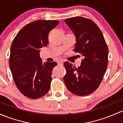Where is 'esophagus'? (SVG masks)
Wrapping results in <instances>:
<instances>
[{
  "label": "esophagus",
  "mask_w": 123,
  "mask_h": 123,
  "mask_svg": "<svg viewBox=\"0 0 123 123\" xmlns=\"http://www.w3.org/2000/svg\"><path fill=\"white\" fill-rule=\"evenodd\" d=\"M58 64H60V65H62L63 64V60H60L58 62Z\"/></svg>",
  "instance_id": "34e87169"
}]
</instances>
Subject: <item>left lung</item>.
Masks as SVG:
<instances>
[{
  "label": "left lung",
  "instance_id": "1",
  "mask_svg": "<svg viewBox=\"0 0 123 123\" xmlns=\"http://www.w3.org/2000/svg\"><path fill=\"white\" fill-rule=\"evenodd\" d=\"M65 23L76 36L74 51L84 59L78 68L64 62L66 74L64 81L71 93L87 96L97 90L103 79L108 66L107 45L98 26L91 19L74 17L66 19Z\"/></svg>",
  "mask_w": 123,
  "mask_h": 123
}]
</instances>
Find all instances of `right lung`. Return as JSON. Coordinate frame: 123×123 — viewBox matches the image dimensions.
<instances>
[{
	"label": "right lung",
	"mask_w": 123,
	"mask_h": 123,
	"mask_svg": "<svg viewBox=\"0 0 123 123\" xmlns=\"http://www.w3.org/2000/svg\"><path fill=\"white\" fill-rule=\"evenodd\" d=\"M59 23L58 20H44L31 22L20 30L13 41L9 67L16 87L28 98L43 97L50 87L51 72L57 64L43 63L39 51L47 46L49 32Z\"/></svg>",
	"instance_id": "1"
}]
</instances>
